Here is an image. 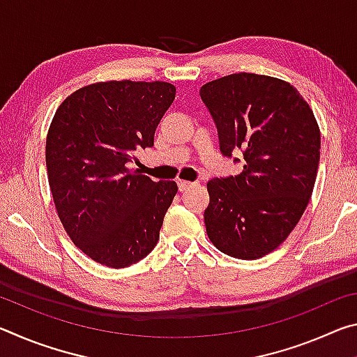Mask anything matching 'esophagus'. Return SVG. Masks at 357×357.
<instances>
[{"instance_id": "esophagus-1", "label": "esophagus", "mask_w": 357, "mask_h": 357, "mask_svg": "<svg viewBox=\"0 0 357 357\" xmlns=\"http://www.w3.org/2000/svg\"><path fill=\"white\" fill-rule=\"evenodd\" d=\"M193 184L189 183V181H184V179H178V187H179V192H185L187 189H190Z\"/></svg>"}]
</instances>
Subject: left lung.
Masks as SVG:
<instances>
[{
  "label": "left lung",
  "instance_id": "obj_1",
  "mask_svg": "<svg viewBox=\"0 0 357 357\" xmlns=\"http://www.w3.org/2000/svg\"><path fill=\"white\" fill-rule=\"evenodd\" d=\"M223 155L241 149L243 172L208 183L206 233L239 259L275 250L304 214L315 185L321 137L312 108L279 78L231 74L203 84ZM239 162V159H234Z\"/></svg>",
  "mask_w": 357,
  "mask_h": 357
}]
</instances>
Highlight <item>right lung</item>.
<instances>
[{
	"label": "right lung",
	"instance_id": "obj_1",
	"mask_svg": "<svg viewBox=\"0 0 357 357\" xmlns=\"http://www.w3.org/2000/svg\"><path fill=\"white\" fill-rule=\"evenodd\" d=\"M176 88L165 82H100L58 107L47 134L52 197L78 249L108 268L140 261L159 241L178 185L132 170L151 148Z\"/></svg>",
	"mask_w": 357,
	"mask_h": 357
}]
</instances>
